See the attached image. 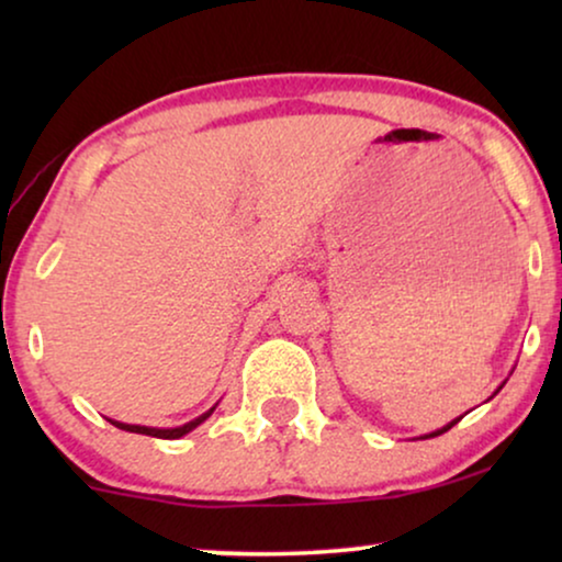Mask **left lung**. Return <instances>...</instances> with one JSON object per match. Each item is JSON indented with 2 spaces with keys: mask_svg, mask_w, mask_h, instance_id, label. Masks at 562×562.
Listing matches in <instances>:
<instances>
[{
  "mask_svg": "<svg viewBox=\"0 0 562 562\" xmlns=\"http://www.w3.org/2000/svg\"><path fill=\"white\" fill-rule=\"evenodd\" d=\"M458 425V419L456 422H450V425L448 427H442V429H437V432H432V435H427V437H437V435H442V432H448V429L450 427H456Z\"/></svg>",
  "mask_w": 562,
  "mask_h": 562,
  "instance_id": "left-lung-1",
  "label": "left lung"
}]
</instances>
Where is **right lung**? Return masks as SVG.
<instances>
[{
  "mask_svg": "<svg viewBox=\"0 0 562 562\" xmlns=\"http://www.w3.org/2000/svg\"><path fill=\"white\" fill-rule=\"evenodd\" d=\"M214 409H210L206 414H202V417L199 419H194V422H189V425H183V427H173V429H156V427H140V425H122V422H112L114 427H120V429H125V432H137V435H150V437H164V440H176V437H183L187 432H191V429H194L196 425H202V422L210 417Z\"/></svg>",
  "mask_w": 562,
  "mask_h": 562,
  "instance_id": "right-lung-1",
  "label": "right lung"
}]
</instances>
